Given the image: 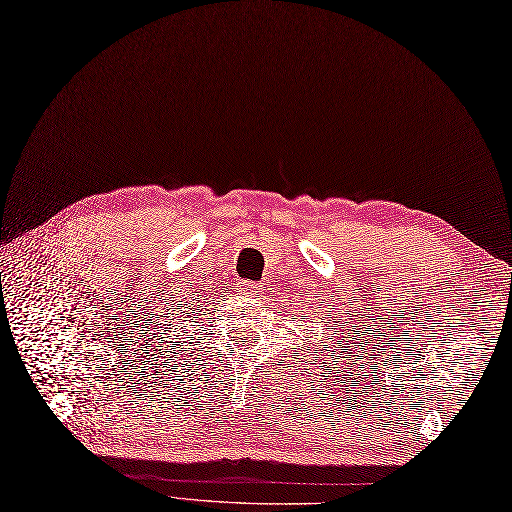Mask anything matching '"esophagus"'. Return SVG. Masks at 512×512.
Instances as JSON below:
<instances>
[{
	"label": "esophagus",
	"instance_id": "1",
	"mask_svg": "<svg viewBox=\"0 0 512 512\" xmlns=\"http://www.w3.org/2000/svg\"><path fill=\"white\" fill-rule=\"evenodd\" d=\"M240 289L246 295H259V285H257V282H240Z\"/></svg>",
	"mask_w": 512,
	"mask_h": 512
}]
</instances>
